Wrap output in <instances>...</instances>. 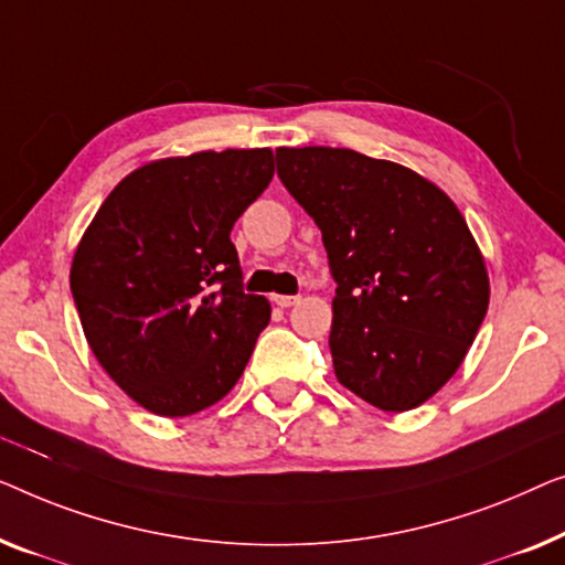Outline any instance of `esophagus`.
I'll list each match as a JSON object with an SVG mask.
<instances>
[{
  "mask_svg": "<svg viewBox=\"0 0 565 565\" xmlns=\"http://www.w3.org/2000/svg\"><path fill=\"white\" fill-rule=\"evenodd\" d=\"M299 299H301V297H297V294H276L274 305H279L281 309H289V307L297 305Z\"/></svg>",
  "mask_w": 565,
  "mask_h": 565,
  "instance_id": "obj_1",
  "label": "esophagus"
}]
</instances>
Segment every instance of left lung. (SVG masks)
Returning a JSON list of instances; mask_svg holds the SVG:
<instances>
[{
  "instance_id": "8db88e82",
  "label": "left lung",
  "mask_w": 565,
  "mask_h": 565,
  "mask_svg": "<svg viewBox=\"0 0 565 565\" xmlns=\"http://www.w3.org/2000/svg\"><path fill=\"white\" fill-rule=\"evenodd\" d=\"M276 171L322 230L338 381L384 412L419 407L463 363L489 307L463 214L407 166L348 148H276Z\"/></svg>"
}]
</instances>
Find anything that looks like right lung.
<instances>
[{"mask_svg": "<svg viewBox=\"0 0 565 565\" xmlns=\"http://www.w3.org/2000/svg\"><path fill=\"white\" fill-rule=\"evenodd\" d=\"M271 179V148L161 158L127 173L86 227L71 264L86 343L153 415L220 402L271 320L268 299L243 291L230 241Z\"/></svg>", "mask_w": 565, "mask_h": 565, "instance_id": "right-lung-1", "label": "right lung"}]
</instances>
